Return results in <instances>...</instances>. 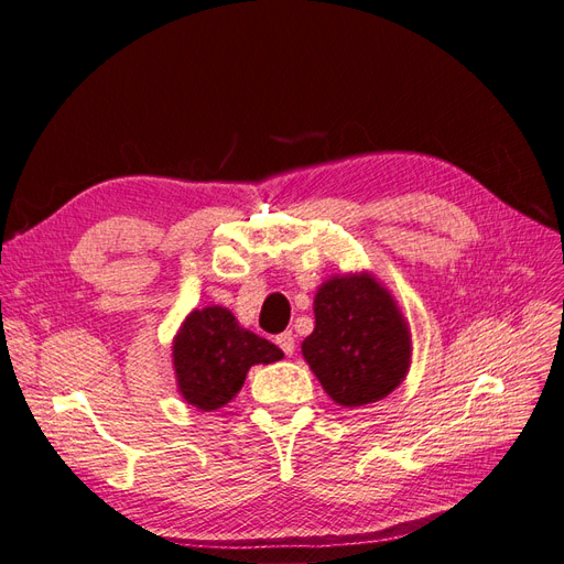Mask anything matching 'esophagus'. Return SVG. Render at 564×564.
Wrapping results in <instances>:
<instances>
[{"mask_svg":"<svg viewBox=\"0 0 564 564\" xmlns=\"http://www.w3.org/2000/svg\"><path fill=\"white\" fill-rule=\"evenodd\" d=\"M278 346L282 348V352H284L286 357H292V355L296 352V338H294V334H292V332L280 334V336H278Z\"/></svg>","mask_w":564,"mask_h":564,"instance_id":"1","label":"esophagus"}]
</instances>
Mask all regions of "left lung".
Wrapping results in <instances>:
<instances>
[{"label":"left lung","instance_id":"8db88e82","mask_svg":"<svg viewBox=\"0 0 564 564\" xmlns=\"http://www.w3.org/2000/svg\"><path fill=\"white\" fill-rule=\"evenodd\" d=\"M409 329L390 294L369 275L334 278L315 296V332L303 357L340 406L379 402L409 367Z\"/></svg>","mask_w":564,"mask_h":564}]
</instances>
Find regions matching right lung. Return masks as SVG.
<instances>
[{
    "label": "right lung",
    "mask_w": 564,
    "mask_h": 564,
    "mask_svg": "<svg viewBox=\"0 0 564 564\" xmlns=\"http://www.w3.org/2000/svg\"><path fill=\"white\" fill-rule=\"evenodd\" d=\"M282 360V350L235 322L226 308L195 311L174 340L181 395L202 412L228 404L253 365Z\"/></svg>",
    "instance_id": "add662e5"
}]
</instances>
